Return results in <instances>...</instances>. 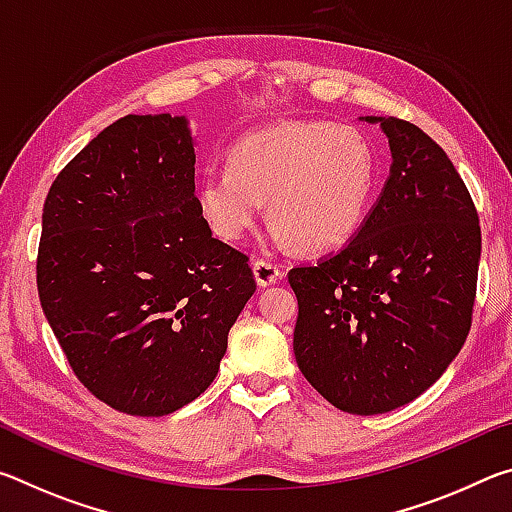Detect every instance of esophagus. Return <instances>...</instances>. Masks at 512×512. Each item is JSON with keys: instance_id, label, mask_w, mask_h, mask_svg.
<instances>
[{"instance_id": "1", "label": "esophagus", "mask_w": 512, "mask_h": 512, "mask_svg": "<svg viewBox=\"0 0 512 512\" xmlns=\"http://www.w3.org/2000/svg\"><path fill=\"white\" fill-rule=\"evenodd\" d=\"M253 275H255V282L259 287H271L277 280L282 277V271L277 268V264L268 262V259H257L253 264Z\"/></svg>"}]
</instances>
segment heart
Wrapping results in <instances>:
<instances>
[{
    "mask_svg": "<svg viewBox=\"0 0 512 512\" xmlns=\"http://www.w3.org/2000/svg\"><path fill=\"white\" fill-rule=\"evenodd\" d=\"M379 162L361 128L284 121L241 137L228 167L196 180L198 212L223 241H241L266 201L271 239L307 253L336 248L357 232L375 201Z\"/></svg>",
    "mask_w": 512,
    "mask_h": 512,
    "instance_id": "heart-1",
    "label": "heart"
}]
</instances>
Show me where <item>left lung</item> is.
<instances>
[{"label": "left lung", "instance_id": "left-lung-1", "mask_svg": "<svg viewBox=\"0 0 512 512\" xmlns=\"http://www.w3.org/2000/svg\"><path fill=\"white\" fill-rule=\"evenodd\" d=\"M379 124L391 171L341 250L289 271L298 368L336 409L377 415L436 384L467 339L481 259L474 203L447 153L418 126Z\"/></svg>", "mask_w": 512, "mask_h": 512}]
</instances>
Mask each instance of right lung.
Returning a JSON list of instances; mask_svg holds the SVG:
<instances>
[{
    "label": "right lung",
    "mask_w": 512,
    "mask_h": 512,
    "mask_svg": "<svg viewBox=\"0 0 512 512\" xmlns=\"http://www.w3.org/2000/svg\"><path fill=\"white\" fill-rule=\"evenodd\" d=\"M187 117L128 115L51 185L40 305L81 384L112 409L160 418L212 384L255 293L248 257L198 212Z\"/></svg>",
    "instance_id": "add662e5"
}]
</instances>
